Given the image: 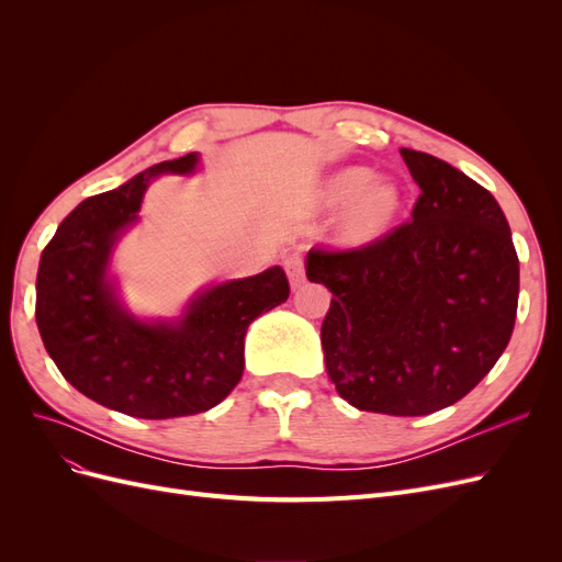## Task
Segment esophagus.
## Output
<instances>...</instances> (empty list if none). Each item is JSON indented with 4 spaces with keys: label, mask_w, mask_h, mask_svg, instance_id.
<instances>
[{
    "label": "esophagus",
    "mask_w": 562,
    "mask_h": 562,
    "mask_svg": "<svg viewBox=\"0 0 562 562\" xmlns=\"http://www.w3.org/2000/svg\"><path fill=\"white\" fill-rule=\"evenodd\" d=\"M283 269L288 279H291L293 288H300L304 283V258L300 252H291L283 258Z\"/></svg>",
    "instance_id": "34e87169"
}]
</instances>
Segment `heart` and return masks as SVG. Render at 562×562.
<instances>
[{"label":"heart","mask_w":562,"mask_h":562,"mask_svg":"<svg viewBox=\"0 0 562 562\" xmlns=\"http://www.w3.org/2000/svg\"><path fill=\"white\" fill-rule=\"evenodd\" d=\"M330 206L349 203L342 232L349 241H368L382 234L401 209V192L394 182H372V171L351 166L333 176L323 190Z\"/></svg>","instance_id":"b5f03b06"}]
</instances>
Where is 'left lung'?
Returning <instances> with one entry per match:
<instances>
[{
    "mask_svg": "<svg viewBox=\"0 0 562 562\" xmlns=\"http://www.w3.org/2000/svg\"><path fill=\"white\" fill-rule=\"evenodd\" d=\"M401 155L422 190L413 220L356 248H312L307 279L333 293L321 345L337 394L419 417L464 398L499 361L520 269L485 187L427 151Z\"/></svg>",
    "mask_w": 562,
    "mask_h": 562,
    "instance_id": "obj_1",
    "label": "left lung"
}]
</instances>
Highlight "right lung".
<instances>
[{
    "label": "right lung",
    "instance_id": "obj_1",
    "mask_svg": "<svg viewBox=\"0 0 562 562\" xmlns=\"http://www.w3.org/2000/svg\"><path fill=\"white\" fill-rule=\"evenodd\" d=\"M196 155L149 166L116 190L83 199L42 252L37 328L50 359L83 396L138 419L206 413L244 375V337L291 295L285 271L220 283L176 323H143L116 302L108 260L151 178L192 173Z\"/></svg>",
    "mask_w": 562,
    "mask_h": 562
}]
</instances>
